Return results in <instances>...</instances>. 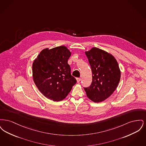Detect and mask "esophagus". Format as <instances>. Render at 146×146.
<instances>
[{"instance_id": "esophagus-1", "label": "esophagus", "mask_w": 146, "mask_h": 146, "mask_svg": "<svg viewBox=\"0 0 146 146\" xmlns=\"http://www.w3.org/2000/svg\"><path fill=\"white\" fill-rule=\"evenodd\" d=\"M76 81H77L78 83H79V82L81 81V79L78 78H76Z\"/></svg>"}]
</instances>
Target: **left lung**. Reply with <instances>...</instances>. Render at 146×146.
I'll return each instance as SVG.
<instances>
[{
	"instance_id": "1",
	"label": "left lung",
	"mask_w": 146,
	"mask_h": 146,
	"mask_svg": "<svg viewBox=\"0 0 146 146\" xmlns=\"http://www.w3.org/2000/svg\"><path fill=\"white\" fill-rule=\"evenodd\" d=\"M90 65L92 80L90 86L84 88L88 97L101 102L115 91L120 79V70L116 59L101 49L93 48L86 51Z\"/></svg>"
}]
</instances>
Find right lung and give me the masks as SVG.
Here are the masks:
<instances>
[{
	"mask_svg": "<svg viewBox=\"0 0 146 146\" xmlns=\"http://www.w3.org/2000/svg\"><path fill=\"white\" fill-rule=\"evenodd\" d=\"M71 55L64 46L42 50L32 66L35 84L51 100L60 101L68 95L76 79L70 73L68 60Z\"/></svg>",
	"mask_w": 146,
	"mask_h": 146,
	"instance_id": "obj_1",
	"label": "right lung"
}]
</instances>
